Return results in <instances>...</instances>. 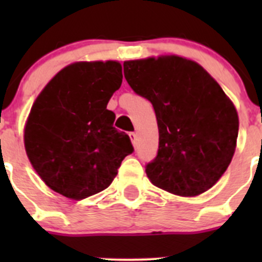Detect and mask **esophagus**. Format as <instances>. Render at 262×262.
Returning a JSON list of instances; mask_svg holds the SVG:
<instances>
[{
    "instance_id": "obj_1",
    "label": "esophagus",
    "mask_w": 262,
    "mask_h": 262,
    "mask_svg": "<svg viewBox=\"0 0 262 262\" xmlns=\"http://www.w3.org/2000/svg\"><path fill=\"white\" fill-rule=\"evenodd\" d=\"M129 139H131V142L134 143V145L136 144V134L135 133H129Z\"/></svg>"
}]
</instances>
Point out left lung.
Here are the masks:
<instances>
[{
  "mask_svg": "<svg viewBox=\"0 0 262 262\" xmlns=\"http://www.w3.org/2000/svg\"><path fill=\"white\" fill-rule=\"evenodd\" d=\"M124 77L152 103L159 149L145 173L154 185L194 196L216 184L230 165L237 113L219 84L196 62L178 56L124 61Z\"/></svg>",
  "mask_w": 262,
  "mask_h": 262,
  "instance_id": "8db88e82",
  "label": "left lung"
}]
</instances>
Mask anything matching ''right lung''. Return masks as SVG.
I'll return each instance as SVG.
<instances>
[{"label":"right lung","mask_w":262,"mask_h":262,"mask_svg":"<svg viewBox=\"0 0 262 262\" xmlns=\"http://www.w3.org/2000/svg\"><path fill=\"white\" fill-rule=\"evenodd\" d=\"M117 61L75 62L60 71L32 105L25 147L46 185L72 200L105 190L122 160L133 154L118 131L108 99L122 85Z\"/></svg>","instance_id":"1"}]
</instances>
